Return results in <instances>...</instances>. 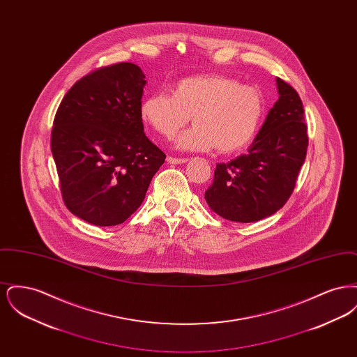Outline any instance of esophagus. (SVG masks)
Returning <instances> with one entry per match:
<instances>
[{"label": "esophagus", "instance_id": "1", "mask_svg": "<svg viewBox=\"0 0 357 357\" xmlns=\"http://www.w3.org/2000/svg\"><path fill=\"white\" fill-rule=\"evenodd\" d=\"M188 159H185V158H172V156H167V163L169 165H183V163H186Z\"/></svg>", "mask_w": 357, "mask_h": 357}]
</instances>
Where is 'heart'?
<instances>
[{
	"instance_id": "heart-1",
	"label": "heart",
	"mask_w": 357,
	"mask_h": 357,
	"mask_svg": "<svg viewBox=\"0 0 357 357\" xmlns=\"http://www.w3.org/2000/svg\"><path fill=\"white\" fill-rule=\"evenodd\" d=\"M259 89L222 75H199L179 80L172 95L155 93L140 105L142 120L159 135H176L191 119L195 126L178 137L185 151L222 153L243 150L255 139L264 119Z\"/></svg>"
}]
</instances>
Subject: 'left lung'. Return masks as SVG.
I'll return each instance as SVG.
<instances>
[{
  "label": "left lung",
  "mask_w": 357,
  "mask_h": 357,
  "mask_svg": "<svg viewBox=\"0 0 357 357\" xmlns=\"http://www.w3.org/2000/svg\"><path fill=\"white\" fill-rule=\"evenodd\" d=\"M278 100L248 149L229 163H218L214 182L204 191L210 208L233 222H257L273 215L294 188L305 162L307 135L303 102L275 77Z\"/></svg>",
  "instance_id": "left-lung-1"
}]
</instances>
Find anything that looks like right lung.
Segmentation results:
<instances>
[{"mask_svg":"<svg viewBox=\"0 0 357 357\" xmlns=\"http://www.w3.org/2000/svg\"><path fill=\"white\" fill-rule=\"evenodd\" d=\"M146 76L132 63L98 69L67 92L51 147L69 211L96 226L126 221L142 204L166 155L144 135Z\"/></svg>","mask_w":357,"mask_h":357,"instance_id":"right-lung-1","label":"right lung"}]
</instances>
